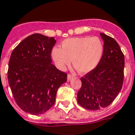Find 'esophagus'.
<instances>
[{"label":"esophagus","mask_w":135,"mask_h":135,"mask_svg":"<svg viewBox=\"0 0 135 135\" xmlns=\"http://www.w3.org/2000/svg\"><path fill=\"white\" fill-rule=\"evenodd\" d=\"M73 76L72 75H71V74L68 75H67V80H68V81H70V80H73Z\"/></svg>","instance_id":"esophagus-1"}]
</instances>
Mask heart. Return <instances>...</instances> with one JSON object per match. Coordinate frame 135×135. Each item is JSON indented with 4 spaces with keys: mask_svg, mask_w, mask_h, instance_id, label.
I'll use <instances>...</instances> for the list:
<instances>
[{
    "mask_svg": "<svg viewBox=\"0 0 135 135\" xmlns=\"http://www.w3.org/2000/svg\"><path fill=\"white\" fill-rule=\"evenodd\" d=\"M104 46L97 37H77L63 40L62 49L54 47L51 56L58 69L64 71L72 62L80 73H90L97 67L103 55Z\"/></svg>",
    "mask_w": 135,
    "mask_h": 135,
    "instance_id": "obj_1",
    "label": "heart"
}]
</instances>
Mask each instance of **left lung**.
<instances>
[{"label":"left lung","mask_w":135,"mask_h":135,"mask_svg":"<svg viewBox=\"0 0 135 135\" xmlns=\"http://www.w3.org/2000/svg\"><path fill=\"white\" fill-rule=\"evenodd\" d=\"M104 51L97 67L81 78L78 102L83 108L97 110L107 107L116 98L123 81L124 55L115 39L100 33Z\"/></svg>","instance_id":"8db88e82"}]
</instances>
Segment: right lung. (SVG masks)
Wrapping results in <instances>:
<instances>
[{
	"instance_id": "1",
	"label": "right lung",
	"mask_w": 135,
	"mask_h": 135,
	"mask_svg": "<svg viewBox=\"0 0 135 135\" xmlns=\"http://www.w3.org/2000/svg\"><path fill=\"white\" fill-rule=\"evenodd\" d=\"M56 40L40 33L28 36L12 51L8 81L13 98L22 110L41 115L54 106L57 89L67 74L52 64L51 53Z\"/></svg>"
}]
</instances>
